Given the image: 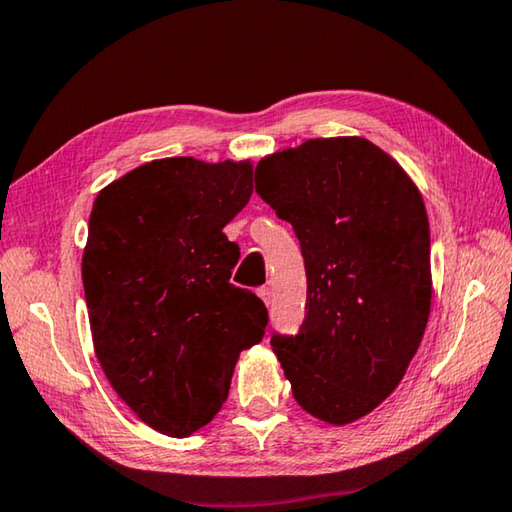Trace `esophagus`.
<instances>
[{
    "mask_svg": "<svg viewBox=\"0 0 512 512\" xmlns=\"http://www.w3.org/2000/svg\"><path fill=\"white\" fill-rule=\"evenodd\" d=\"M257 296L264 300V305H271V302H273V289H271V287L257 289Z\"/></svg>",
    "mask_w": 512,
    "mask_h": 512,
    "instance_id": "1",
    "label": "esophagus"
}]
</instances>
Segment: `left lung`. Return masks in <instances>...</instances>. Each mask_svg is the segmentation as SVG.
<instances>
[{
	"instance_id": "1",
	"label": "left lung",
	"mask_w": 512,
	"mask_h": 512,
	"mask_svg": "<svg viewBox=\"0 0 512 512\" xmlns=\"http://www.w3.org/2000/svg\"><path fill=\"white\" fill-rule=\"evenodd\" d=\"M257 194L289 221L307 271L305 320L271 339L296 402L334 427L391 395L431 311V237L420 189L363 137L266 155Z\"/></svg>"
}]
</instances>
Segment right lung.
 Listing matches in <instances>:
<instances>
[{"mask_svg":"<svg viewBox=\"0 0 512 512\" xmlns=\"http://www.w3.org/2000/svg\"><path fill=\"white\" fill-rule=\"evenodd\" d=\"M250 194V160L162 158L92 205L81 273L94 352L137 418L171 438L219 413L241 350L264 336L268 311L230 284L239 248L223 235Z\"/></svg>","mask_w":512,"mask_h":512,"instance_id":"add662e5","label":"right lung"}]
</instances>
